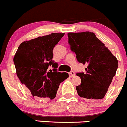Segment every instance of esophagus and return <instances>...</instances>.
<instances>
[{
	"label": "esophagus",
	"mask_w": 127,
	"mask_h": 127,
	"mask_svg": "<svg viewBox=\"0 0 127 127\" xmlns=\"http://www.w3.org/2000/svg\"><path fill=\"white\" fill-rule=\"evenodd\" d=\"M69 75L71 77H73V76H74L75 75V73L73 71H70L69 73Z\"/></svg>",
	"instance_id": "34e87169"
}]
</instances>
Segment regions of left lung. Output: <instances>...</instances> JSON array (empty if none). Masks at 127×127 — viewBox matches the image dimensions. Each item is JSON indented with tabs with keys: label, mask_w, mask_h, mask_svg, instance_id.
<instances>
[{
	"label": "left lung",
	"mask_w": 127,
	"mask_h": 127,
	"mask_svg": "<svg viewBox=\"0 0 127 127\" xmlns=\"http://www.w3.org/2000/svg\"><path fill=\"white\" fill-rule=\"evenodd\" d=\"M68 36L77 61L87 66L86 73H76L81 78L76 87L78 94L89 100L102 99L116 74L117 59L94 33H68Z\"/></svg>",
	"instance_id": "obj_1"
}]
</instances>
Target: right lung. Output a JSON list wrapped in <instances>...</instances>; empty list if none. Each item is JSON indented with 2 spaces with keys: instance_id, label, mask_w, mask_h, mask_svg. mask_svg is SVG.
Wrapping results in <instances>:
<instances>
[{
  "instance_id": "1",
  "label": "right lung",
  "mask_w": 127,
  "mask_h": 127,
  "mask_svg": "<svg viewBox=\"0 0 127 127\" xmlns=\"http://www.w3.org/2000/svg\"><path fill=\"white\" fill-rule=\"evenodd\" d=\"M64 35L38 36L18 47L13 59L17 76L35 98L53 99L60 83L69 77L66 72H58V63L52 60L54 47ZM51 65L53 72L47 70Z\"/></svg>"
}]
</instances>
